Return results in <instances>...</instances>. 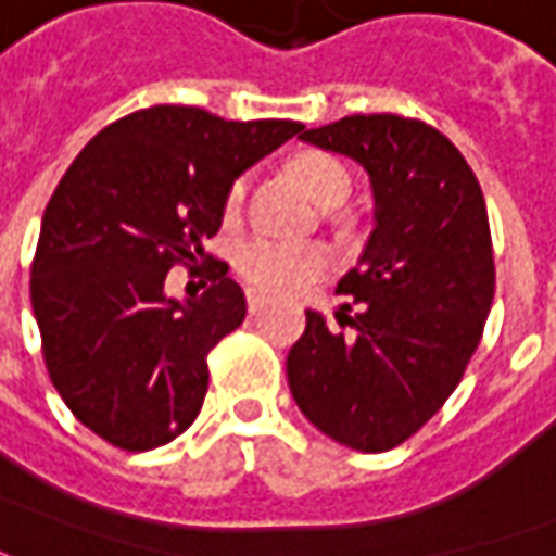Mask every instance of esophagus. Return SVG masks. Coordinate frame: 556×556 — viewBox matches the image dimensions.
I'll list each match as a JSON object with an SVG mask.
<instances>
[{
	"label": "esophagus",
	"mask_w": 556,
	"mask_h": 556,
	"mask_svg": "<svg viewBox=\"0 0 556 556\" xmlns=\"http://www.w3.org/2000/svg\"><path fill=\"white\" fill-rule=\"evenodd\" d=\"M270 301V294L262 289H247V309H250V315H255L265 303Z\"/></svg>",
	"instance_id": "esophagus-1"
}]
</instances>
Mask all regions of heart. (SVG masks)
Returning a JSON list of instances; mask_svg holds the SVG:
<instances>
[{
  "label": "heart",
  "instance_id": "b5f03b06",
  "mask_svg": "<svg viewBox=\"0 0 556 556\" xmlns=\"http://www.w3.org/2000/svg\"><path fill=\"white\" fill-rule=\"evenodd\" d=\"M298 175L303 184L309 187V193L315 195V202L321 205H342L351 195V172L345 169V163L321 151L303 154L298 160ZM250 178L241 175L238 181L231 184L229 190V214H235L243 205ZM330 267V253L321 243L309 241H282V238H270V235H258L253 241H247L238 250V270L250 279L258 289L270 291H291L301 289L306 282H313Z\"/></svg>",
  "mask_w": 556,
  "mask_h": 556
}]
</instances>
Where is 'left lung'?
<instances>
[{"label": "left lung", "mask_w": 556, "mask_h": 556, "mask_svg": "<svg viewBox=\"0 0 556 556\" xmlns=\"http://www.w3.org/2000/svg\"><path fill=\"white\" fill-rule=\"evenodd\" d=\"M301 139L361 163L375 219L339 279L357 303V333H337L306 309L286 361L289 390L327 438L384 453L441 410L477 351L494 301L489 211L462 151L422 122L349 115Z\"/></svg>", "instance_id": "8db88e82"}]
</instances>
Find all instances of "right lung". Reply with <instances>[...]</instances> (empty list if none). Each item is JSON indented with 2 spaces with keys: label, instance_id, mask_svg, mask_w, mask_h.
Returning <instances> with one entry per match:
<instances>
[{
  "label": "right lung",
  "instance_id": "1",
  "mask_svg": "<svg viewBox=\"0 0 556 556\" xmlns=\"http://www.w3.org/2000/svg\"><path fill=\"white\" fill-rule=\"evenodd\" d=\"M301 130L151 106L103 127L59 181L31 265V313L50 381L103 441L154 450L202 410L207 351L241 327L247 301L214 258L195 301H175L163 282L172 265L205 258L231 184Z\"/></svg>",
  "mask_w": 556,
  "mask_h": 556
}]
</instances>
